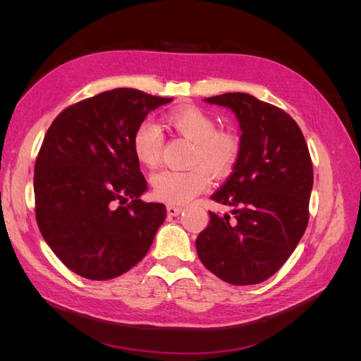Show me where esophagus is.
<instances>
[{
	"instance_id": "1",
	"label": "esophagus",
	"mask_w": 361,
	"mask_h": 361,
	"mask_svg": "<svg viewBox=\"0 0 361 361\" xmlns=\"http://www.w3.org/2000/svg\"><path fill=\"white\" fill-rule=\"evenodd\" d=\"M182 211H183V209H182V207H179V206H174V204H169V206H167V212H169V215H171V216H178Z\"/></svg>"
}]
</instances>
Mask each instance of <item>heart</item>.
Wrapping results in <instances>:
<instances>
[{"instance_id": "obj_1", "label": "heart", "mask_w": 361, "mask_h": 361, "mask_svg": "<svg viewBox=\"0 0 361 361\" xmlns=\"http://www.w3.org/2000/svg\"><path fill=\"white\" fill-rule=\"evenodd\" d=\"M167 123L182 137L192 141L185 170H162L152 178L154 195L170 204H183L203 192L211 176L224 178L241 157L243 143L235 130L216 129V120L197 106H182L166 117ZM164 137L158 125L141 122L133 135L135 158L146 167H157L161 161Z\"/></svg>"}]
</instances>
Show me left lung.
Instances as JSON below:
<instances>
[{
  "instance_id": "left-lung-1",
  "label": "left lung",
  "mask_w": 361,
  "mask_h": 361,
  "mask_svg": "<svg viewBox=\"0 0 361 361\" xmlns=\"http://www.w3.org/2000/svg\"><path fill=\"white\" fill-rule=\"evenodd\" d=\"M206 102L236 114L243 150L231 176L212 200L232 215L209 211L195 239L202 264L231 285L265 281L283 267L309 223L313 167L297 122L247 93H224Z\"/></svg>"
}]
</instances>
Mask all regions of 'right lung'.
Instances as JSON below:
<instances>
[{
    "instance_id": "right-lung-1",
    "label": "right lung",
    "mask_w": 361,
    "mask_h": 361,
    "mask_svg": "<svg viewBox=\"0 0 361 361\" xmlns=\"http://www.w3.org/2000/svg\"><path fill=\"white\" fill-rule=\"evenodd\" d=\"M171 101L114 89L54 118L35 166L36 220L43 239L75 274L122 276L154 243L167 211L140 199L147 182L133 135L150 111Z\"/></svg>"
}]
</instances>
